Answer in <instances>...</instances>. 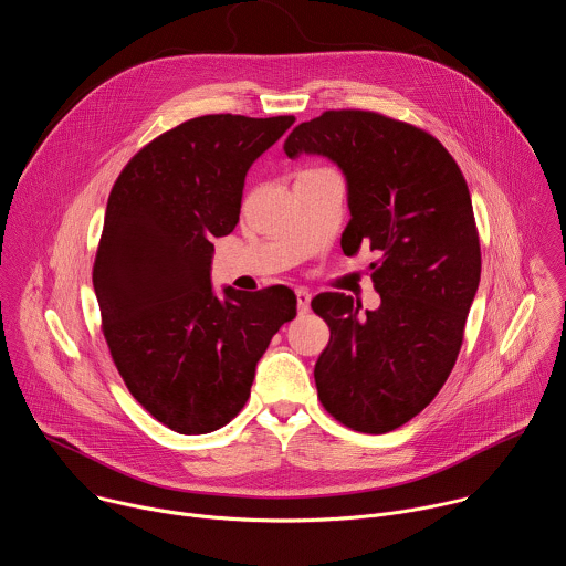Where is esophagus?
Here are the masks:
<instances>
[{
  "label": "esophagus",
  "mask_w": 566,
  "mask_h": 566,
  "mask_svg": "<svg viewBox=\"0 0 566 566\" xmlns=\"http://www.w3.org/2000/svg\"><path fill=\"white\" fill-rule=\"evenodd\" d=\"M295 297H297V311L300 313H308V308H311V293L306 289H295Z\"/></svg>",
  "instance_id": "1"
}]
</instances>
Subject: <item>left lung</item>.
Wrapping results in <instances>:
<instances>
[{
    "label": "left lung",
    "mask_w": 566,
    "mask_h": 566,
    "mask_svg": "<svg viewBox=\"0 0 566 566\" xmlns=\"http://www.w3.org/2000/svg\"><path fill=\"white\" fill-rule=\"evenodd\" d=\"M284 153L322 155L346 179L350 220L342 251H378L380 306L344 293L311 306L331 339L315 364L324 409L344 427L387 433L416 418L458 359L480 284V240L469 186L429 133L370 111H326L302 122Z\"/></svg>",
    "instance_id": "1"
}]
</instances>
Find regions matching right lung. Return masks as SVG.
I'll use <instances>...</instances> for the list:
<instances>
[{
  "label": "right lung",
  "instance_id": "right-lung-1",
  "mask_svg": "<svg viewBox=\"0 0 566 566\" xmlns=\"http://www.w3.org/2000/svg\"><path fill=\"white\" fill-rule=\"evenodd\" d=\"M293 122L188 119L144 146L108 196L93 266L104 337L130 396L175 433L229 424L297 313L286 286H224L220 297L211 282V240L235 229L249 168Z\"/></svg>",
  "mask_w": 566,
  "mask_h": 566
}]
</instances>
